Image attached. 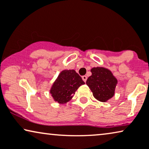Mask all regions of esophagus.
Returning a JSON list of instances; mask_svg holds the SVG:
<instances>
[{
    "mask_svg": "<svg viewBox=\"0 0 149 149\" xmlns=\"http://www.w3.org/2000/svg\"><path fill=\"white\" fill-rule=\"evenodd\" d=\"M82 78L83 81H84V82H86V80H87V77H86V76H83L82 77Z\"/></svg>",
    "mask_w": 149,
    "mask_h": 149,
    "instance_id": "obj_1",
    "label": "esophagus"
}]
</instances>
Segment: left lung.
Returning <instances> with one entry per match:
<instances>
[{
    "instance_id": "left-lung-1",
    "label": "left lung",
    "mask_w": 149,
    "mask_h": 149,
    "mask_svg": "<svg viewBox=\"0 0 149 149\" xmlns=\"http://www.w3.org/2000/svg\"><path fill=\"white\" fill-rule=\"evenodd\" d=\"M91 71L92 75L87 79L86 84L96 100L102 102H108L114 95L117 79L112 71L105 67H93Z\"/></svg>"
}]
</instances>
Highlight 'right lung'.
Listing matches in <instances>:
<instances>
[{
    "instance_id": "1",
    "label": "right lung",
    "mask_w": 149,
    "mask_h": 149,
    "mask_svg": "<svg viewBox=\"0 0 149 149\" xmlns=\"http://www.w3.org/2000/svg\"><path fill=\"white\" fill-rule=\"evenodd\" d=\"M84 84L82 78L76 71L65 69L59 73L49 93L55 102L64 104L69 102L79 87Z\"/></svg>"
}]
</instances>
